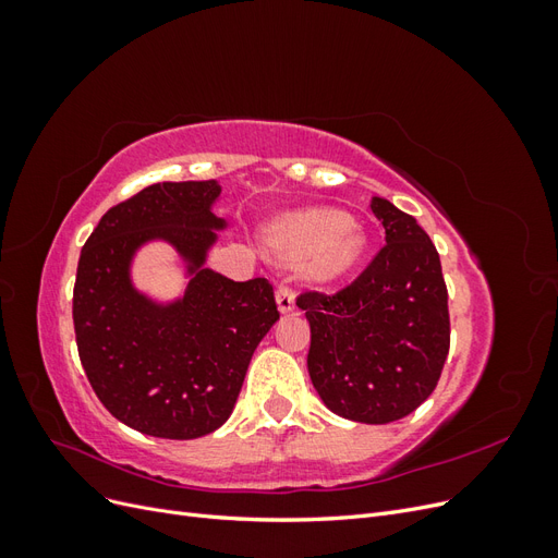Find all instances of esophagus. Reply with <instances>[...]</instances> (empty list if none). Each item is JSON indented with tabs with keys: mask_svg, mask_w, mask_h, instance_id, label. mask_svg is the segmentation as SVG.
Listing matches in <instances>:
<instances>
[{
	"mask_svg": "<svg viewBox=\"0 0 558 558\" xmlns=\"http://www.w3.org/2000/svg\"><path fill=\"white\" fill-rule=\"evenodd\" d=\"M277 307L281 314H289L295 310V293L289 286H279L277 289Z\"/></svg>",
	"mask_w": 558,
	"mask_h": 558,
	"instance_id": "esophagus-1",
	"label": "esophagus"
}]
</instances>
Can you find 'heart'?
I'll return each instance as SVG.
<instances>
[{"mask_svg": "<svg viewBox=\"0 0 558 558\" xmlns=\"http://www.w3.org/2000/svg\"><path fill=\"white\" fill-rule=\"evenodd\" d=\"M265 242L283 263H300L302 275L314 283L344 277L361 263L367 251V234L335 209H300L269 223Z\"/></svg>", "mask_w": 558, "mask_h": 558, "instance_id": "obj_1", "label": "heart"}]
</instances>
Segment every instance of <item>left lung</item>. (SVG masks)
Returning <instances> with one entry per match:
<instances>
[{
  "label": "left lung",
  "instance_id": "1",
  "mask_svg": "<svg viewBox=\"0 0 558 558\" xmlns=\"http://www.w3.org/2000/svg\"><path fill=\"white\" fill-rule=\"evenodd\" d=\"M369 209L386 246L337 295L302 293L312 330L307 369L337 416L391 424L412 414L440 379L449 353V310L440 256L416 218L384 197Z\"/></svg>",
  "mask_w": 558,
  "mask_h": 558
}]
</instances>
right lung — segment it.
<instances>
[{
	"mask_svg": "<svg viewBox=\"0 0 558 558\" xmlns=\"http://www.w3.org/2000/svg\"><path fill=\"white\" fill-rule=\"evenodd\" d=\"M218 181H165L111 207L81 248L74 330L81 365L105 408L125 426L165 440L221 428L253 351L277 320L272 283L232 281L207 267L226 218ZM150 241L172 245L186 289L156 301L131 279Z\"/></svg>",
	"mask_w": 558,
	"mask_h": 558,
	"instance_id": "1",
	"label": "right lung"
}]
</instances>
